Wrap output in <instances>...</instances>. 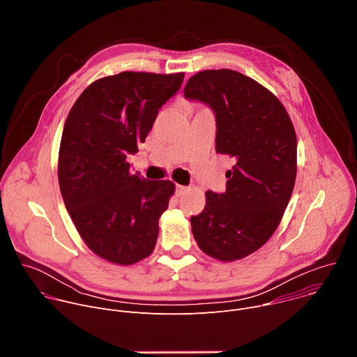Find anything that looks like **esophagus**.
Listing matches in <instances>:
<instances>
[{
  "label": "esophagus",
  "mask_w": 357,
  "mask_h": 357,
  "mask_svg": "<svg viewBox=\"0 0 357 357\" xmlns=\"http://www.w3.org/2000/svg\"><path fill=\"white\" fill-rule=\"evenodd\" d=\"M189 188L188 186H183V185H176V195H182L188 190Z\"/></svg>",
  "instance_id": "34e87169"
}]
</instances>
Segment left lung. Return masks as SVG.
I'll list each match as a JSON object with an SVG mask.
<instances>
[{
	"mask_svg": "<svg viewBox=\"0 0 357 357\" xmlns=\"http://www.w3.org/2000/svg\"><path fill=\"white\" fill-rule=\"evenodd\" d=\"M183 94L208 105L216 117V152L234 158L225 193L206 192L190 218L199 248L220 261L259 250L280 225L296 176V135L281 101L236 70L193 75Z\"/></svg>",
	"mask_w": 357,
	"mask_h": 357,
	"instance_id": "1",
	"label": "left lung"
}]
</instances>
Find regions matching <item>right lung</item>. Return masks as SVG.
Here are the masks:
<instances>
[{"mask_svg": "<svg viewBox=\"0 0 357 357\" xmlns=\"http://www.w3.org/2000/svg\"><path fill=\"white\" fill-rule=\"evenodd\" d=\"M183 77L121 72L98 79L68 114L58 162L61 193L80 237L110 263L135 264L155 247L175 183L131 174L127 157L145 141Z\"/></svg>", "mask_w": 357, "mask_h": 357, "instance_id": "obj_1", "label": "right lung"}]
</instances>
